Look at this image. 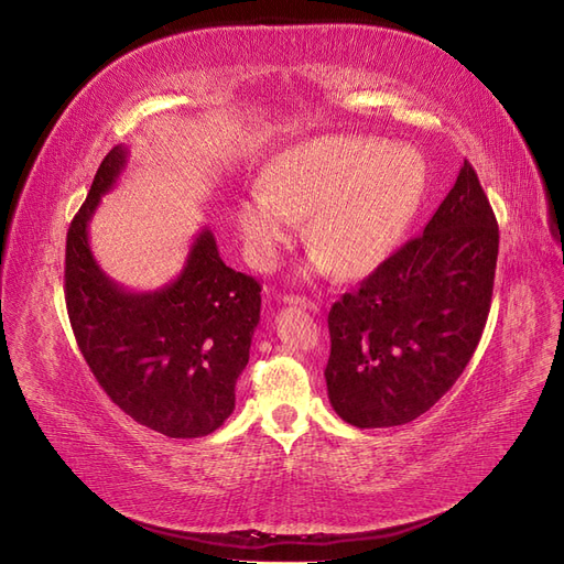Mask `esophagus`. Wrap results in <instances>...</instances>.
<instances>
[{
    "instance_id": "esophagus-1",
    "label": "esophagus",
    "mask_w": 564,
    "mask_h": 564,
    "mask_svg": "<svg viewBox=\"0 0 564 564\" xmlns=\"http://www.w3.org/2000/svg\"><path fill=\"white\" fill-rule=\"evenodd\" d=\"M283 302L285 304H300V306H304V308H308V312H318L321 308V304L318 302H314V300H308V297H302V295H285L283 297Z\"/></svg>"
}]
</instances>
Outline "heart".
Instances as JSON below:
<instances>
[{"mask_svg":"<svg viewBox=\"0 0 564 564\" xmlns=\"http://www.w3.org/2000/svg\"><path fill=\"white\" fill-rule=\"evenodd\" d=\"M424 161L362 135H321L285 150L239 206L248 260L276 264L306 217L314 269L360 276L401 241L422 204Z\"/></svg>","mask_w":564,"mask_h":564,"instance_id":"b5f03b06","label":"heart"}]
</instances>
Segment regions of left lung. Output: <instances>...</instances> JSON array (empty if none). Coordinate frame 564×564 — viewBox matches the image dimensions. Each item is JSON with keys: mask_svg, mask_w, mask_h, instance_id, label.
<instances>
[{"mask_svg": "<svg viewBox=\"0 0 564 564\" xmlns=\"http://www.w3.org/2000/svg\"><path fill=\"white\" fill-rule=\"evenodd\" d=\"M497 252L495 210L464 161L424 234L330 308L325 381L344 422L401 426L452 389L482 337Z\"/></svg>", "mask_w": 564, "mask_h": 564, "instance_id": "8db88e82", "label": "left lung"}]
</instances>
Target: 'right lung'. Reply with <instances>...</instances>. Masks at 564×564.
<instances>
[{
	"instance_id": "right-lung-1",
	"label": "right lung",
	"mask_w": 564,
	"mask_h": 564,
	"mask_svg": "<svg viewBox=\"0 0 564 564\" xmlns=\"http://www.w3.org/2000/svg\"><path fill=\"white\" fill-rule=\"evenodd\" d=\"M126 148L107 154L67 231L65 302L79 351L102 391L142 426L169 438H202L234 412L248 366L262 285L220 260L206 227L180 276L131 293L98 267L88 223L117 185Z\"/></svg>"
}]
</instances>
